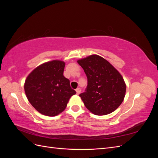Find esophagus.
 <instances>
[{"instance_id":"34e87169","label":"esophagus","mask_w":158,"mask_h":158,"mask_svg":"<svg viewBox=\"0 0 158 158\" xmlns=\"http://www.w3.org/2000/svg\"><path fill=\"white\" fill-rule=\"evenodd\" d=\"M76 94L79 95V94H80V92H81L80 88H77V89H76Z\"/></svg>"}]
</instances>
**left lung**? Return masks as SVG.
<instances>
[{"mask_svg":"<svg viewBox=\"0 0 158 158\" xmlns=\"http://www.w3.org/2000/svg\"><path fill=\"white\" fill-rule=\"evenodd\" d=\"M77 62L88 78L85 92L79 95L85 107L96 115H106L115 111L126 93L121 74L107 60L97 55Z\"/></svg>","mask_w":158,"mask_h":158,"instance_id":"left-lung-1","label":"left lung"}]
</instances>
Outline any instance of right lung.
Instances as JSON below:
<instances>
[{
  "instance_id": "1",
  "label": "right lung",
  "mask_w": 158,
  "mask_h": 158,
  "mask_svg": "<svg viewBox=\"0 0 158 158\" xmlns=\"http://www.w3.org/2000/svg\"><path fill=\"white\" fill-rule=\"evenodd\" d=\"M65 63L54 60L37 66L27 76L24 90L28 101L38 112L53 117L63 112L76 91L64 75Z\"/></svg>"
}]
</instances>
